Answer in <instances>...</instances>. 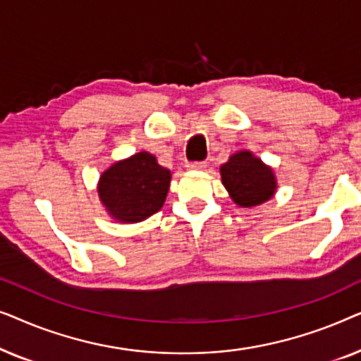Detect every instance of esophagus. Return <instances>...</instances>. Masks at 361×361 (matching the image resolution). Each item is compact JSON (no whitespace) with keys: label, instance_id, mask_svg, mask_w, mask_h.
Instances as JSON below:
<instances>
[{"label":"esophagus","instance_id":"obj_1","mask_svg":"<svg viewBox=\"0 0 361 361\" xmlns=\"http://www.w3.org/2000/svg\"><path fill=\"white\" fill-rule=\"evenodd\" d=\"M207 167V162H190V164H187V169L190 171H204Z\"/></svg>","mask_w":361,"mask_h":361}]
</instances>
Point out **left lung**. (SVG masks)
Here are the masks:
<instances>
[{"label":"left lung","instance_id":"8db88e82","mask_svg":"<svg viewBox=\"0 0 361 361\" xmlns=\"http://www.w3.org/2000/svg\"><path fill=\"white\" fill-rule=\"evenodd\" d=\"M220 177L230 199L243 209L264 204L278 190L273 167L248 149L233 152L220 166Z\"/></svg>","mask_w":361,"mask_h":361}]
</instances>
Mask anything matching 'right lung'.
<instances>
[{
    "label": "right lung",
    "instance_id": "1",
    "mask_svg": "<svg viewBox=\"0 0 361 361\" xmlns=\"http://www.w3.org/2000/svg\"><path fill=\"white\" fill-rule=\"evenodd\" d=\"M171 177V171L162 167L154 154L140 151L102 172L98 199L118 224H140L162 209Z\"/></svg>",
    "mask_w": 361,
    "mask_h": 361
}]
</instances>
